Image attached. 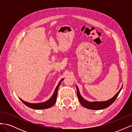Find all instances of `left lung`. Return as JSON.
<instances>
[{
	"instance_id": "1",
	"label": "left lung",
	"mask_w": 132,
	"mask_h": 132,
	"mask_svg": "<svg viewBox=\"0 0 132 132\" xmlns=\"http://www.w3.org/2000/svg\"><path fill=\"white\" fill-rule=\"evenodd\" d=\"M122 87L121 89L119 90V91L116 94L114 97H113L112 98L110 99L109 100L106 101H103V102H89L85 100V99H84L80 95V94L79 93V89L78 86H77V96L78 99L79 100V102H80L81 105L85 107L87 109H91V110H101V109H104L106 108L109 107L114 102V101L116 100V99L117 98L118 96L120 93L121 90H122Z\"/></svg>"
}]
</instances>
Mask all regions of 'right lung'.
Masks as SVG:
<instances>
[{
  "mask_svg": "<svg viewBox=\"0 0 132 132\" xmlns=\"http://www.w3.org/2000/svg\"><path fill=\"white\" fill-rule=\"evenodd\" d=\"M63 79H62L61 81L59 82L58 86H57L56 89H55V90L54 92V94H53L52 96V97L49 100H48L46 102H42V103H30L27 102H25L24 101L22 100L21 98H20V100L23 103H24L25 105H26L27 106H28L30 108H31V109H36V110H42V109H48V108H50L52 106H53L57 101L58 90L59 88V86L60 85V84H61V81L63 80Z\"/></svg>",
  "mask_w": 132,
  "mask_h": 132,
  "instance_id": "right-lung-1",
  "label": "right lung"
}]
</instances>
